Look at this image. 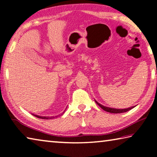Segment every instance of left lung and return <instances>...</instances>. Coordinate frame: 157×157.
<instances>
[{
    "instance_id": "8db88e82",
    "label": "left lung",
    "mask_w": 157,
    "mask_h": 157,
    "mask_svg": "<svg viewBox=\"0 0 157 157\" xmlns=\"http://www.w3.org/2000/svg\"><path fill=\"white\" fill-rule=\"evenodd\" d=\"M96 102V101H95ZM97 104L100 106V107L103 110H105L106 111H107V112H109V113H124V112H127V111H128L129 110H131L132 108H134V107H129V108H127V109H112V108H109V107H105V106H103L102 105H100L98 103V102H96Z\"/></svg>"
}]
</instances>
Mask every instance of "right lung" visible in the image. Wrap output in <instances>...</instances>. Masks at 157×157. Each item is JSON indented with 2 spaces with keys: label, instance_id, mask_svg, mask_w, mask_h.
I'll return each instance as SVG.
<instances>
[{
  "label": "right lung",
  "instance_id": "obj_1",
  "mask_svg": "<svg viewBox=\"0 0 157 157\" xmlns=\"http://www.w3.org/2000/svg\"><path fill=\"white\" fill-rule=\"evenodd\" d=\"M34 116L37 117V118H41V119H49V118H52V117H51V118H49V117H45V116L42 117V116H37V115H34Z\"/></svg>",
  "mask_w": 157,
  "mask_h": 157
}]
</instances>
